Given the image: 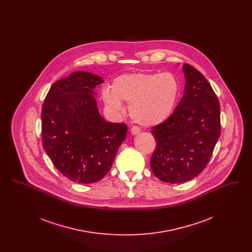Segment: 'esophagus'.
<instances>
[{
  "label": "esophagus",
  "instance_id": "34e87169",
  "mask_svg": "<svg viewBox=\"0 0 252 252\" xmlns=\"http://www.w3.org/2000/svg\"><path fill=\"white\" fill-rule=\"evenodd\" d=\"M141 131V128L139 127V126H132L131 129H130V132H131L133 135H136V134H138L139 132Z\"/></svg>",
  "mask_w": 252,
  "mask_h": 252
}]
</instances>
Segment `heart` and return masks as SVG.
<instances>
[{
  "instance_id": "b5f03b06",
  "label": "heart",
  "mask_w": 252,
  "mask_h": 252,
  "mask_svg": "<svg viewBox=\"0 0 252 252\" xmlns=\"http://www.w3.org/2000/svg\"><path fill=\"white\" fill-rule=\"evenodd\" d=\"M180 83L171 72H137L117 77L111 92L104 90L105 104L114 112H122L121 102L129 103L133 120L143 126H156L166 120L176 105Z\"/></svg>"
}]
</instances>
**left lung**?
Returning <instances> with one entry per match:
<instances>
[{
	"label": "left lung",
	"instance_id": "obj_1",
	"mask_svg": "<svg viewBox=\"0 0 252 252\" xmlns=\"http://www.w3.org/2000/svg\"><path fill=\"white\" fill-rule=\"evenodd\" d=\"M185 93L166 120L152 127L156 149L150 159L158 180L181 183L198 176L220 137V105L206 77L183 65Z\"/></svg>",
	"mask_w": 252,
	"mask_h": 252
}]
</instances>
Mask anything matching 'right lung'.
<instances>
[{"label":"right lung","mask_w":252,"mask_h":252,"mask_svg":"<svg viewBox=\"0 0 252 252\" xmlns=\"http://www.w3.org/2000/svg\"><path fill=\"white\" fill-rule=\"evenodd\" d=\"M103 78L72 72L51 86L41 110L42 146L55 167L69 180L94 183L112 166L127 126L99 113L94 89Z\"/></svg>","instance_id":"1"}]
</instances>
